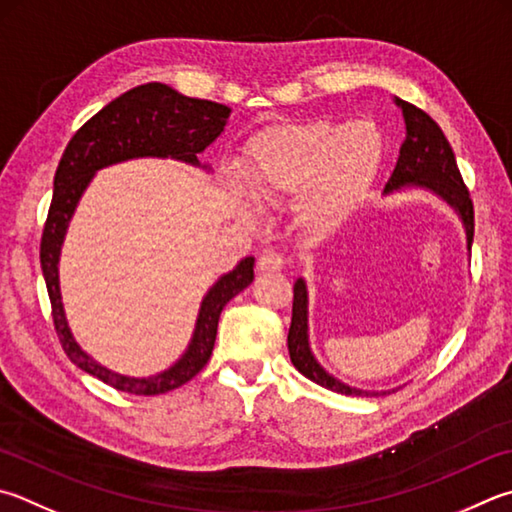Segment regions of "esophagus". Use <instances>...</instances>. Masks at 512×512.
Segmentation results:
<instances>
[{
	"label": "esophagus",
	"instance_id": "1",
	"mask_svg": "<svg viewBox=\"0 0 512 512\" xmlns=\"http://www.w3.org/2000/svg\"><path fill=\"white\" fill-rule=\"evenodd\" d=\"M257 268H259V271H268V273L282 271L284 257L280 253H273V250H264V253L259 255V259H257Z\"/></svg>",
	"mask_w": 512,
	"mask_h": 512
}]
</instances>
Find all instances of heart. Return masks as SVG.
<instances>
[{"mask_svg": "<svg viewBox=\"0 0 512 512\" xmlns=\"http://www.w3.org/2000/svg\"><path fill=\"white\" fill-rule=\"evenodd\" d=\"M383 159V134L367 120H304L259 132L248 145L246 176L257 199H295L297 226L329 235L367 197Z\"/></svg>", "mask_w": 512, "mask_h": 512, "instance_id": "obj_1", "label": "heart"}]
</instances>
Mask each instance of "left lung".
<instances>
[{"mask_svg":"<svg viewBox=\"0 0 512 512\" xmlns=\"http://www.w3.org/2000/svg\"><path fill=\"white\" fill-rule=\"evenodd\" d=\"M396 105L403 111L407 134L401 145V154H398L392 179L387 181L383 194L401 192L405 188L430 190L457 212L463 228H466L470 250L472 237H475V210H472L470 192L461 179L457 159H454L448 138H445L441 127L423 109H418L401 98H396ZM288 353H291V362L302 376L331 389V392L345 396L387 394L369 392V389H358L342 383V380L331 376L315 360L309 345V293H306V282L302 277H297L293 284V318L291 329H288Z\"/></svg>","mask_w":512,"mask_h":512,"instance_id":"8db88e82","label":"left lung"}]
</instances>
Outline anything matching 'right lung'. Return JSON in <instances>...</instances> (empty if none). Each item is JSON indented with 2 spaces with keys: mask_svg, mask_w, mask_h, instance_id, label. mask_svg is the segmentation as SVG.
<instances>
[{
  "mask_svg": "<svg viewBox=\"0 0 512 512\" xmlns=\"http://www.w3.org/2000/svg\"><path fill=\"white\" fill-rule=\"evenodd\" d=\"M228 116L230 107L219 102L188 98L161 82H147L125 91L123 96L102 107L94 118H89L73 134L55 170L53 199L40 244V264L51 300L53 324L73 365L118 392L136 396L165 394L197 376L212 356L221 311L232 297L253 282L255 257L241 259L203 295L190 345L170 369L147 378L123 376L100 365L80 349L64 315L58 264L69 221L87 185L102 167L129 159H176L210 170L208 165L199 163L197 156L224 132Z\"/></svg>",
  "mask_w": 512,
  "mask_h": 512,
  "instance_id": "1",
  "label": "right lung"
}]
</instances>
